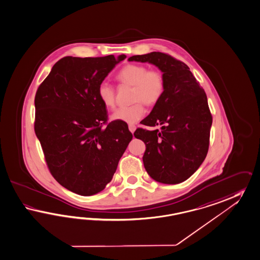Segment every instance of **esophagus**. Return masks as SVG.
<instances>
[{"label": "esophagus", "instance_id": "1", "mask_svg": "<svg viewBox=\"0 0 260 260\" xmlns=\"http://www.w3.org/2000/svg\"><path fill=\"white\" fill-rule=\"evenodd\" d=\"M128 128H129V130H130L131 133H134L135 130H136V125H135V124H129Z\"/></svg>", "mask_w": 260, "mask_h": 260}]
</instances>
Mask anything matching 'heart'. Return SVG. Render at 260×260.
Instances as JSON below:
<instances>
[{"instance_id":"obj_1","label":"heart","mask_w":260,"mask_h":260,"mask_svg":"<svg viewBox=\"0 0 260 260\" xmlns=\"http://www.w3.org/2000/svg\"><path fill=\"white\" fill-rule=\"evenodd\" d=\"M121 84L133 86L131 92L132 105L121 107L111 115L112 120L135 123L141 120L146 113L144 104L153 106L164 93L166 87L165 75L159 69H149L143 64H128L117 75ZM98 97L107 108L116 106V88L109 82L104 80L98 86Z\"/></svg>"}]
</instances>
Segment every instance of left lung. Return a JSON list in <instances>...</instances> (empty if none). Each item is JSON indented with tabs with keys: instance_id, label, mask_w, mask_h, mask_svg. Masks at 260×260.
Wrapping results in <instances>:
<instances>
[{
	"instance_id": "8db88e82",
	"label": "left lung",
	"mask_w": 260,
	"mask_h": 260,
	"mask_svg": "<svg viewBox=\"0 0 260 260\" xmlns=\"http://www.w3.org/2000/svg\"><path fill=\"white\" fill-rule=\"evenodd\" d=\"M128 60L152 63L166 80L162 97L141 120L146 126L161 125V130L138 128L134 133L146 146L144 168L160 183L184 182L197 171L208 152L212 115L207 94L189 68L169 53L153 52Z\"/></svg>"
}]
</instances>
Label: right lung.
Segmentation results:
<instances>
[{
	"mask_svg": "<svg viewBox=\"0 0 260 260\" xmlns=\"http://www.w3.org/2000/svg\"><path fill=\"white\" fill-rule=\"evenodd\" d=\"M126 56H65L35 97V133L47 167L61 186L90 196L111 181L133 135L126 122H108L98 86Z\"/></svg>",
	"mask_w": 260,
	"mask_h": 260,
	"instance_id": "obj_1",
	"label": "right lung"
}]
</instances>
